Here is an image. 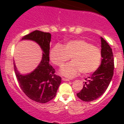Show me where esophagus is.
<instances>
[{"label":"esophagus","instance_id":"obj_1","mask_svg":"<svg viewBox=\"0 0 124 124\" xmlns=\"http://www.w3.org/2000/svg\"><path fill=\"white\" fill-rule=\"evenodd\" d=\"M62 80H63V81H70L69 79L65 78H62Z\"/></svg>","mask_w":124,"mask_h":124}]
</instances>
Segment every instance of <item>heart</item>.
<instances>
[{"label":"heart","instance_id":"1","mask_svg":"<svg viewBox=\"0 0 124 124\" xmlns=\"http://www.w3.org/2000/svg\"><path fill=\"white\" fill-rule=\"evenodd\" d=\"M70 58L72 61L61 68V74L69 78L74 77L80 72L88 75L99 67L101 51L99 48L84 40H71L63 46L56 45L50 50V61L56 66H61Z\"/></svg>","mask_w":124,"mask_h":124}]
</instances>
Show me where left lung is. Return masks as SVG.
Here are the masks:
<instances>
[{
	"label": "left lung",
	"mask_w": 124,
	"mask_h": 124,
	"mask_svg": "<svg viewBox=\"0 0 124 124\" xmlns=\"http://www.w3.org/2000/svg\"><path fill=\"white\" fill-rule=\"evenodd\" d=\"M101 38V64L91 77L85 79L82 90L77 96L83 101L96 100L104 94L114 74V62L112 50L107 41Z\"/></svg>",
	"instance_id": "obj_1"
}]
</instances>
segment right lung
Wrapping results in <instances>:
<instances>
[{
	"label": "right lung",
	"instance_id": "add662e5",
	"mask_svg": "<svg viewBox=\"0 0 124 124\" xmlns=\"http://www.w3.org/2000/svg\"><path fill=\"white\" fill-rule=\"evenodd\" d=\"M22 40L36 41L43 53L40 64L30 74H20L14 64V71L20 87L31 100L39 103L48 102L55 97L61 81V78L55 74V70L49 63L51 34L35 30L24 36Z\"/></svg>",
	"mask_w": 124,
	"mask_h": 124
}]
</instances>
